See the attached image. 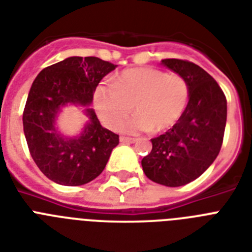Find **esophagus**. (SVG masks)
<instances>
[{
	"mask_svg": "<svg viewBox=\"0 0 252 252\" xmlns=\"http://www.w3.org/2000/svg\"><path fill=\"white\" fill-rule=\"evenodd\" d=\"M121 143H135V141L138 140L136 138H128V136H121L120 138Z\"/></svg>",
	"mask_w": 252,
	"mask_h": 252,
	"instance_id": "1",
	"label": "esophagus"
}]
</instances>
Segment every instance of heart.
<instances>
[{
  "mask_svg": "<svg viewBox=\"0 0 252 252\" xmlns=\"http://www.w3.org/2000/svg\"><path fill=\"white\" fill-rule=\"evenodd\" d=\"M189 85L182 74L166 73L152 66L122 70L113 85L101 84L94 94V104L101 122L128 134L140 131H163L175 126L186 111Z\"/></svg>",
  "mask_w": 252,
  "mask_h": 252,
  "instance_id": "heart-1",
  "label": "heart"
}]
</instances>
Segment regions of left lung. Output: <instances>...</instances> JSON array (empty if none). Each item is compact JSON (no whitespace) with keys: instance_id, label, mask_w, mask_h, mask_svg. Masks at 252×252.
I'll use <instances>...</instances> for the list:
<instances>
[{"instance_id":"1","label":"left lung","mask_w":252,"mask_h":252,"mask_svg":"<svg viewBox=\"0 0 252 252\" xmlns=\"http://www.w3.org/2000/svg\"><path fill=\"white\" fill-rule=\"evenodd\" d=\"M162 64L182 74L189 85V101L175 126L151 139L152 151L141 159L152 182L182 187L201 176L223 144L226 97L213 77L197 64L165 59Z\"/></svg>"}]
</instances>
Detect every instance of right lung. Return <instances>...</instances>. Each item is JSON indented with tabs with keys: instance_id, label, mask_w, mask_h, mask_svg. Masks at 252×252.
Wrapping results in <instances>:
<instances>
[{
	"instance_id": "1",
	"label": "right lung",
	"mask_w": 252,
	"mask_h": 252,
	"mask_svg": "<svg viewBox=\"0 0 252 252\" xmlns=\"http://www.w3.org/2000/svg\"><path fill=\"white\" fill-rule=\"evenodd\" d=\"M116 66L95 56H70L46 66L33 81L23 112V127L33 161L50 180L62 186H82L105 168L120 136L104 128L91 108L86 109L90 122L81 136L64 138L54 124L65 104L90 105L101 78Z\"/></svg>"
}]
</instances>
